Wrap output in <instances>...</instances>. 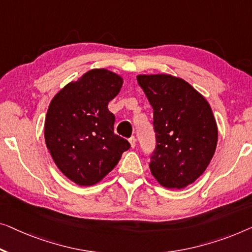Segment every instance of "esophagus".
<instances>
[{"label":"esophagus","instance_id":"34e87169","mask_svg":"<svg viewBox=\"0 0 252 252\" xmlns=\"http://www.w3.org/2000/svg\"><path fill=\"white\" fill-rule=\"evenodd\" d=\"M129 142H130L131 147H132V148L136 147V138H134L133 136L131 137V138H129Z\"/></svg>","mask_w":252,"mask_h":252}]
</instances>
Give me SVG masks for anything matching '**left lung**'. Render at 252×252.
<instances>
[{
  "label": "left lung",
  "instance_id": "left-lung-1",
  "mask_svg": "<svg viewBox=\"0 0 252 252\" xmlns=\"http://www.w3.org/2000/svg\"><path fill=\"white\" fill-rule=\"evenodd\" d=\"M137 80L154 110L150 172L160 186L186 188L204 173L215 153L219 131L210 105L181 78L139 74Z\"/></svg>",
  "mask_w": 252,
  "mask_h": 252
}]
</instances>
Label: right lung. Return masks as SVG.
Returning a JSON list of instances; mask_svg holds the SVG:
<instances>
[{
    "label": "right lung",
    "mask_w": 252,
    "mask_h": 252,
    "mask_svg": "<svg viewBox=\"0 0 252 252\" xmlns=\"http://www.w3.org/2000/svg\"><path fill=\"white\" fill-rule=\"evenodd\" d=\"M123 79L93 69L54 96L45 119V142L59 170L78 186H94L119 163L129 141L114 133L108 103Z\"/></svg>",
    "instance_id": "add662e5"
}]
</instances>
